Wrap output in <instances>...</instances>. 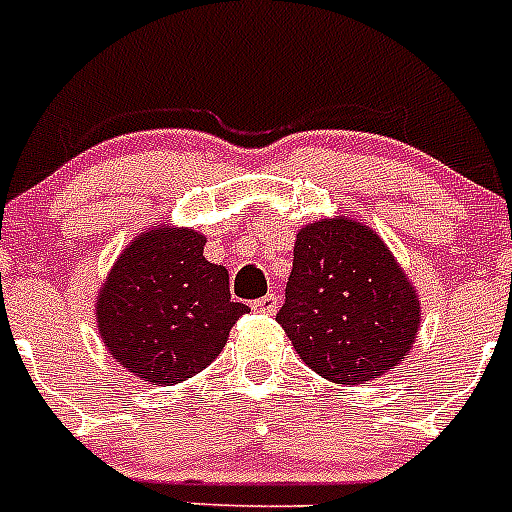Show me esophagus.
<instances>
[{"label":"esophagus","instance_id":"obj_1","mask_svg":"<svg viewBox=\"0 0 512 512\" xmlns=\"http://www.w3.org/2000/svg\"><path fill=\"white\" fill-rule=\"evenodd\" d=\"M251 310L259 312V315H274V312H277V295L261 297V300L253 302Z\"/></svg>","mask_w":512,"mask_h":512}]
</instances>
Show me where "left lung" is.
<instances>
[{
  "label": "left lung",
  "mask_w": 512,
  "mask_h": 512,
  "mask_svg": "<svg viewBox=\"0 0 512 512\" xmlns=\"http://www.w3.org/2000/svg\"><path fill=\"white\" fill-rule=\"evenodd\" d=\"M277 312L300 359L333 384H366L410 354L420 300L377 230L346 215L297 230Z\"/></svg>",
  "instance_id": "1"
}]
</instances>
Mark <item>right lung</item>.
<instances>
[{"label": "right lung", "instance_id": "1", "mask_svg": "<svg viewBox=\"0 0 512 512\" xmlns=\"http://www.w3.org/2000/svg\"><path fill=\"white\" fill-rule=\"evenodd\" d=\"M192 228L153 225L122 248L94 302L104 346L143 382L171 387L217 359L248 305L230 300L225 266Z\"/></svg>", "mask_w": 512, "mask_h": 512}]
</instances>
